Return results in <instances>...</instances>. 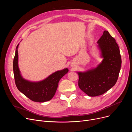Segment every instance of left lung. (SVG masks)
Masks as SVG:
<instances>
[{
    "instance_id": "left-lung-1",
    "label": "left lung",
    "mask_w": 132,
    "mask_h": 132,
    "mask_svg": "<svg viewBox=\"0 0 132 132\" xmlns=\"http://www.w3.org/2000/svg\"><path fill=\"white\" fill-rule=\"evenodd\" d=\"M97 43L102 62L96 68L77 72L79 88L92 97L101 95L115 85L121 65L119 46L108 31H104Z\"/></svg>"
}]
</instances>
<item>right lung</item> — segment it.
Listing matches in <instances>:
<instances>
[{
	"instance_id": "right-lung-1",
	"label": "right lung",
	"mask_w": 132,
	"mask_h": 132,
	"mask_svg": "<svg viewBox=\"0 0 132 132\" xmlns=\"http://www.w3.org/2000/svg\"><path fill=\"white\" fill-rule=\"evenodd\" d=\"M16 46L13 60V69L15 85L19 90L32 101L42 103L51 100L58 88L59 80L67 74L68 69L66 68L51 74L45 79L32 82L24 79L21 74L18 65V47Z\"/></svg>"
}]
</instances>
